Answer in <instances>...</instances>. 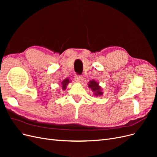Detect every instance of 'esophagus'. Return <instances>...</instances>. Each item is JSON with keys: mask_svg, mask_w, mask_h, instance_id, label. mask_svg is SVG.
<instances>
[{"mask_svg": "<svg viewBox=\"0 0 157 157\" xmlns=\"http://www.w3.org/2000/svg\"><path fill=\"white\" fill-rule=\"evenodd\" d=\"M82 78L83 77H82V75H76L75 77V80L76 82H82Z\"/></svg>", "mask_w": 157, "mask_h": 157, "instance_id": "34e87169", "label": "esophagus"}]
</instances>
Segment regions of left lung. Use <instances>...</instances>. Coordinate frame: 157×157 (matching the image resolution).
<instances>
[{"label":"left lung","mask_w":157,"mask_h":157,"mask_svg":"<svg viewBox=\"0 0 157 157\" xmlns=\"http://www.w3.org/2000/svg\"><path fill=\"white\" fill-rule=\"evenodd\" d=\"M88 87L92 90L94 95L96 96H100L103 95V89L99 85V83L95 80H92L88 82Z\"/></svg>","instance_id":"8db88e82"}]
</instances>
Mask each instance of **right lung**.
Wrapping results in <instances>:
<instances>
[{
    "label": "right lung",
    "instance_id": "1",
    "mask_svg": "<svg viewBox=\"0 0 157 157\" xmlns=\"http://www.w3.org/2000/svg\"><path fill=\"white\" fill-rule=\"evenodd\" d=\"M71 82V80H69V78H66L65 79L61 80V88H62L63 90H65L67 88L68 84Z\"/></svg>",
    "mask_w": 157,
    "mask_h": 157
}]
</instances>
